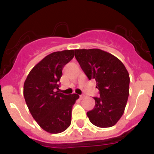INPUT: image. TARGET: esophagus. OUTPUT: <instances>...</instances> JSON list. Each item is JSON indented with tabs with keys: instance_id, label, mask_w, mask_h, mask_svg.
<instances>
[{
	"instance_id": "obj_1",
	"label": "esophagus",
	"mask_w": 154,
	"mask_h": 154,
	"mask_svg": "<svg viewBox=\"0 0 154 154\" xmlns=\"http://www.w3.org/2000/svg\"><path fill=\"white\" fill-rule=\"evenodd\" d=\"M79 97H80V99H83L84 97H85V96H84V95H81V96H80Z\"/></svg>"
}]
</instances>
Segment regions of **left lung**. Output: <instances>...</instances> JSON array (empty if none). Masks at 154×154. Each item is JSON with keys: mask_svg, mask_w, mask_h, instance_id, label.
Here are the masks:
<instances>
[{"mask_svg": "<svg viewBox=\"0 0 154 154\" xmlns=\"http://www.w3.org/2000/svg\"><path fill=\"white\" fill-rule=\"evenodd\" d=\"M75 57L89 80L95 79L99 98L87 112L98 127L114 126L124 112L130 93V75L123 62L110 53L98 48L75 49Z\"/></svg>", "mask_w": 154, "mask_h": 154, "instance_id": "obj_1", "label": "left lung"}]
</instances>
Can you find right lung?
Segmentation results:
<instances>
[{
	"mask_svg": "<svg viewBox=\"0 0 154 154\" xmlns=\"http://www.w3.org/2000/svg\"><path fill=\"white\" fill-rule=\"evenodd\" d=\"M74 52L64 50L51 53L31 69L24 82V96L28 109L48 133H62L71 124L72 106L79 96L60 92L58 82L64 66L72 59Z\"/></svg>",
	"mask_w": 154,
	"mask_h": 154,
	"instance_id": "add662e5",
	"label": "right lung"
}]
</instances>
